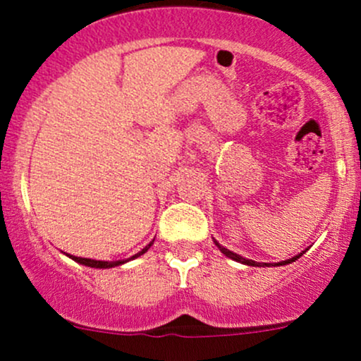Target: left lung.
I'll use <instances>...</instances> for the list:
<instances>
[{
  "label": "left lung",
  "mask_w": 361,
  "mask_h": 361,
  "mask_svg": "<svg viewBox=\"0 0 361 361\" xmlns=\"http://www.w3.org/2000/svg\"><path fill=\"white\" fill-rule=\"evenodd\" d=\"M215 243V246L219 247V250H221L224 255L226 256H229L231 259H234V261H239V263H243V264H247V267H270L271 263H256V261H252V259H246V258H243V256H239V255H235V252H233V251H229L227 250V247H224V246H221V244H219L217 241H214ZM307 251V250H305ZM304 251V252H305ZM304 252H300V255H297V256H293V258H290V259H287V261H280V263H276L280 267V264H288V263H292V261H295V259H299L302 255H304ZM273 267V264H271Z\"/></svg>",
  "instance_id": "1"
}]
</instances>
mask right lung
<instances>
[{
    "label": "right lung",
    "mask_w": 361,
    "mask_h": 361,
    "mask_svg": "<svg viewBox=\"0 0 361 361\" xmlns=\"http://www.w3.org/2000/svg\"><path fill=\"white\" fill-rule=\"evenodd\" d=\"M151 244H152V243H151ZM151 244H147V246L144 247L142 251L137 252V255H134V256H132V258H128V259H134V258H137V256L144 255V252H146V251L149 250V247H151ZM69 258L74 259V261H78V263L85 264V267H91V268H114V267H118V264H123V263H126V261H128V259H120V261H98V259H90V258H78V256H71V255H69Z\"/></svg>",
    "instance_id": "add662e5"
}]
</instances>
